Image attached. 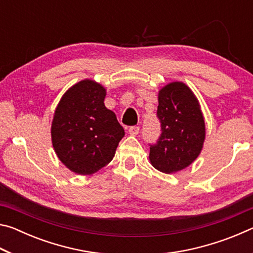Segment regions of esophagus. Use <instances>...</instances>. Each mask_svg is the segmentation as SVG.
I'll use <instances>...</instances> for the list:
<instances>
[{"label": "esophagus", "mask_w": 253, "mask_h": 253, "mask_svg": "<svg viewBox=\"0 0 253 253\" xmlns=\"http://www.w3.org/2000/svg\"><path fill=\"white\" fill-rule=\"evenodd\" d=\"M128 131H129V134L132 135V136L138 135L139 126H131V127H129V129H128Z\"/></svg>", "instance_id": "esophagus-1"}]
</instances>
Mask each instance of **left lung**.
<instances>
[{
  "mask_svg": "<svg viewBox=\"0 0 253 253\" xmlns=\"http://www.w3.org/2000/svg\"><path fill=\"white\" fill-rule=\"evenodd\" d=\"M156 116L161 135L149 144L152 165L166 174L187 168L199 156L205 137L198 99L184 84H169L158 95Z\"/></svg>",
  "mask_w": 253,
  "mask_h": 253,
  "instance_id": "obj_1",
  "label": "left lung"
}]
</instances>
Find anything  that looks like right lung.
<instances>
[{"label":"right lung","instance_id":"add662e5","mask_svg":"<svg viewBox=\"0 0 253 253\" xmlns=\"http://www.w3.org/2000/svg\"><path fill=\"white\" fill-rule=\"evenodd\" d=\"M105 88L92 80L71 87L55 109L51 136L59 160L72 172L90 175L110 163L125 135L104 104Z\"/></svg>","mask_w":253,"mask_h":253}]
</instances>
